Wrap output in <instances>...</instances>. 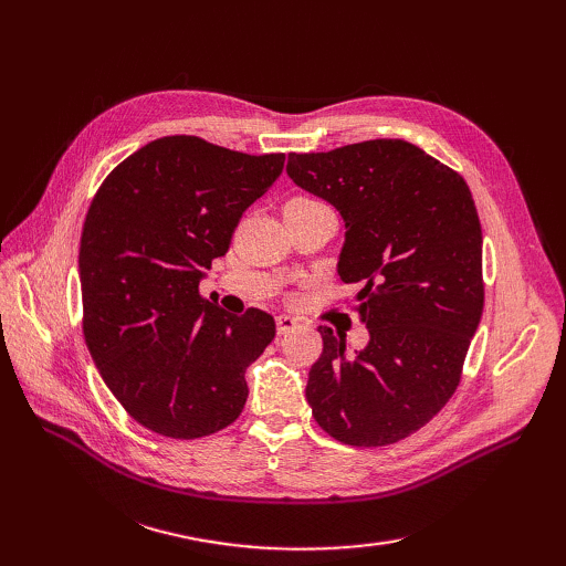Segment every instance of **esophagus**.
<instances>
[{
	"label": "esophagus",
	"instance_id": "obj_1",
	"mask_svg": "<svg viewBox=\"0 0 566 566\" xmlns=\"http://www.w3.org/2000/svg\"><path fill=\"white\" fill-rule=\"evenodd\" d=\"M295 328H297V318L287 316V314H281V316L276 318V331H279V335H287L290 331H295Z\"/></svg>",
	"mask_w": 566,
	"mask_h": 566
}]
</instances>
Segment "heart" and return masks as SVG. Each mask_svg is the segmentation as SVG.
Here are the masks:
<instances>
[{
	"instance_id": "obj_1",
	"label": "heart",
	"mask_w": 566,
	"mask_h": 566,
	"mask_svg": "<svg viewBox=\"0 0 566 566\" xmlns=\"http://www.w3.org/2000/svg\"><path fill=\"white\" fill-rule=\"evenodd\" d=\"M295 200H304V202H314V200H310V198H295Z\"/></svg>"
}]
</instances>
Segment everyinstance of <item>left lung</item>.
Here are the masks:
<instances>
[{
	"instance_id": "left-lung-1",
	"label": "left lung",
	"mask_w": 566,
	"mask_h": 566,
	"mask_svg": "<svg viewBox=\"0 0 566 566\" xmlns=\"http://www.w3.org/2000/svg\"><path fill=\"white\" fill-rule=\"evenodd\" d=\"M287 177L345 221L337 273L358 283L368 345L318 328L306 401L349 447H387L447 406L484 310L482 227L458 172L413 144L373 139L290 153Z\"/></svg>"
}]
</instances>
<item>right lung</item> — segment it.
<instances>
[{
  "label": "right lung",
  "instance_id": "1",
  "mask_svg": "<svg viewBox=\"0 0 566 566\" xmlns=\"http://www.w3.org/2000/svg\"><path fill=\"white\" fill-rule=\"evenodd\" d=\"M283 163V153L163 136L94 196L80 241L84 339L113 397L146 430L200 439L241 416L245 368L276 321L262 310L227 314L198 285Z\"/></svg>",
  "mask_w": 566,
  "mask_h": 566
}]
</instances>
